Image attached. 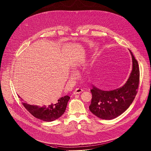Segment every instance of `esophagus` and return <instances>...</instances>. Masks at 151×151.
Instances as JSON below:
<instances>
[{"label": "esophagus", "mask_w": 151, "mask_h": 151, "mask_svg": "<svg viewBox=\"0 0 151 151\" xmlns=\"http://www.w3.org/2000/svg\"><path fill=\"white\" fill-rule=\"evenodd\" d=\"M83 91V89H79V88H76L75 89V91H73V94H79V93H81Z\"/></svg>", "instance_id": "esophagus-1"}]
</instances>
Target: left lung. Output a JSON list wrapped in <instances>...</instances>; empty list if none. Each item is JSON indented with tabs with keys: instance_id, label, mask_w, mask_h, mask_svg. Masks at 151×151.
I'll return each instance as SVG.
<instances>
[{
	"instance_id": "1",
	"label": "left lung",
	"mask_w": 151,
	"mask_h": 151,
	"mask_svg": "<svg viewBox=\"0 0 151 151\" xmlns=\"http://www.w3.org/2000/svg\"><path fill=\"white\" fill-rule=\"evenodd\" d=\"M132 69L127 82L121 88L110 91L100 90L92 86V99L89 110L96 116L104 120H112L123 113L134 101L139 82L138 61L129 51Z\"/></svg>"
}]
</instances>
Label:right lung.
I'll return each instance as SVG.
<instances>
[{
	"label": "right lung",
	"instance_id": "obj_1",
	"mask_svg": "<svg viewBox=\"0 0 151 151\" xmlns=\"http://www.w3.org/2000/svg\"><path fill=\"white\" fill-rule=\"evenodd\" d=\"M19 97L20 98L19 96ZM69 99V96H65L54 103L41 106L31 105L26 103H22V104L34 117L43 121L50 122L58 119L64 113Z\"/></svg>",
	"mask_w": 151,
	"mask_h": 151
}]
</instances>
